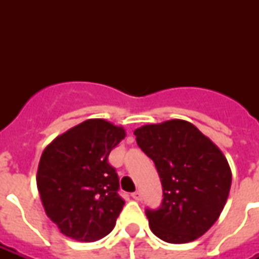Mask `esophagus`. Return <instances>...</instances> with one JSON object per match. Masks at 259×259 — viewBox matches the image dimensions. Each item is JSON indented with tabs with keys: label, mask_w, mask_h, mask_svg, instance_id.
Returning a JSON list of instances; mask_svg holds the SVG:
<instances>
[{
	"label": "esophagus",
	"mask_w": 259,
	"mask_h": 259,
	"mask_svg": "<svg viewBox=\"0 0 259 259\" xmlns=\"http://www.w3.org/2000/svg\"><path fill=\"white\" fill-rule=\"evenodd\" d=\"M132 197H133L134 200H141L142 195H141V192H140V191H136V192L132 193Z\"/></svg>",
	"instance_id": "obj_1"
}]
</instances>
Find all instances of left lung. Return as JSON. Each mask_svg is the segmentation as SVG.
<instances>
[{"mask_svg": "<svg viewBox=\"0 0 259 259\" xmlns=\"http://www.w3.org/2000/svg\"><path fill=\"white\" fill-rule=\"evenodd\" d=\"M162 184L160 208L146 209L152 233L168 243H187L207 233L229 197L231 169L225 154L196 126L183 119L134 130Z\"/></svg>", "mask_w": 259, "mask_h": 259, "instance_id": "8db88e82", "label": "left lung"}]
</instances>
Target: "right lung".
<instances>
[{
  "mask_svg": "<svg viewBox=\"0 0 259 259\" xmlns=\"http://www.w3.org/2000/svg\"><path fill=\"white\" fill-rule=\"evenodd\" d=\"M125 136L122 126L87 119L42 152L36 177L40 199L66 237L94 242L114 229L125 200L118 195L119 179L107 157Z\"/></svg>",
  "mask_w": 259,
  "mask_h": 259,
  "instance_id": "add662e5",
  "label": "right lung"
}]
</instances>
